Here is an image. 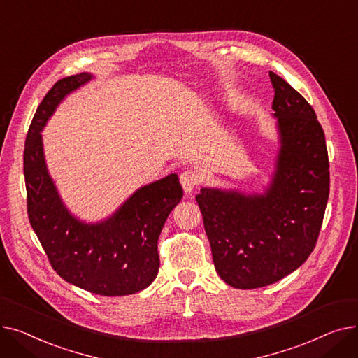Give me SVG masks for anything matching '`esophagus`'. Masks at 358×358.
<instances>
[{"mask_svg": "<svg viewBox=\"0 0 358 358\" xmlns=\"http://www.w3.org/2000/svg\"><path fill=\"white\" fill-rule=\"evenodd\" d=\"M201 180H203L201 173L197 171V169H193V168L185 169V171H182L181 176H180V182H181L185 193L193 192L194 187H197L201 182Z\"/></svg>", "mask_w": 358, "mask_h": 358, "instance_id": "esophagus-1", "label": "esophagus"}]
</instances>
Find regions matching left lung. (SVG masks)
Segmentation results:
<instances>
[{
    "instance_id": "obj_1",
    "label": "left lung",
    "mask_w": 358,
    "mask_h": 358,
    "mask_svg": "<svg viewBox=\"0 0 358 358\" xmlns=\"http://www.w3.org/2000/svg\"><path fill=\"white\" fill-rule=\"evenodd\" d=\"M270 80L281 145L270 187L264 194L201 189L196 196L215 268L236 289L273 285L302 266L329 196L325 134L315 110L277 73Z\"/></svg>"
}]
</instances>
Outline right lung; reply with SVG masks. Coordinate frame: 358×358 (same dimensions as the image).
<instances>
[{
	"label": "right lung",
	"mask_w": 358,
	"mask_h": 358,
	"mask_svg": "<svg viewBox=\"0 0 358 358\" xmlns=\"http://www.w3.org/2000/svg\"><path fill=\"white\" fill-rule=\"evenodd\" d=\"M90 80L87 72L59 80L36 110L23 155L27 215L52 268L65 281L101 296L134 294L158 274V238L182 189L177 174L143 185L100 223H84L68 212L48 173L41 131L66 94Z\"/></svg>",
	"instance_id": "add662e5"
}]
</instances>
